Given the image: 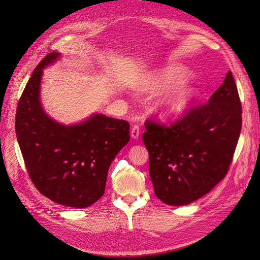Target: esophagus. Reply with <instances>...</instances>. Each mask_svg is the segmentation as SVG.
<instances>
[{"mask_svg": "<svg viewBox=\"0 0 260 260\" xmlns=\"http://www.w3.org/2000/svg\"><path fill=\"white\" fill-rule=\"evenodd\" d=\"M140 134H141V129H140V127L137 126V125H134L133 127H132V131H131V136L133 137V139H139V136H140Z\"/></svg>", "mask_w": 260, "mask_h": 260, "instance_id": "1", "label": "esophagus"}]
</instances>
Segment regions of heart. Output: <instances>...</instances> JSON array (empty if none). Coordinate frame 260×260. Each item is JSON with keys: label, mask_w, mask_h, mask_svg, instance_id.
Instances as JSON below:
<instances>
[{"label": "heart", "mask_w": 260, "mask_h": 260, "mask_svg": "<svg viewBox=\"0 0 260 260\" xmlns=\"http://www.w3.org/2000/svg\"><path fill=\"white\" fill-rule=\"evenodd\" d=\"M187 80V71L173 66L145 76L140 81L139 89L153 93L169 92L154 104L153 112L164 123H173L189 113L199 98L196 88L183 87Z\"/></svg>", "instance_id": "heart-1"}]
</instances>
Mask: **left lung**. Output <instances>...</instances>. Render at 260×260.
Returning a JSON list of instances; mask_svg holds the SVG:
<instances>
[{"mask_svg": "<svg viewBox=\"0 0 260 260\" xmlns=\"http://www.w3.org/2000/svg\"><path fill=\"white\" fill-rule=\"evenodd\" d=\"M241 104L231 71L209 102L172 126L148 119L143 142L156 197L185 206L206 196L227 174L241 131Z\"/></svg>", "mask_w": 260, "mask_h": 260, "instance_id": "8db88e82", "label": "left lung"}]
</instances>
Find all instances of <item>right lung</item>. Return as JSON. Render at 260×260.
Here are the masks:
<instances>
[{
    "label": "right lung",
    "instance_id": "add662e5",
    "mask_svg": "<svg viewBox=\"0 0 260 260\" xmlns=\"http://www.w3.org/2000/svg\"><path fill=\"white\" fill-rule=\"evenodd\" d=\"M59 58L57 51L47 54L27 81L16 108V139L37 189L61 206L82 209L103 197L110 164L129 141V124L104 114L73 125L48 116L41 79Z\"/></svg>",
    "mask_w": 260,
    "mask_h": 260
}]
</instances>
